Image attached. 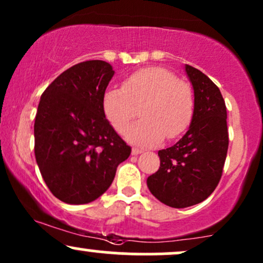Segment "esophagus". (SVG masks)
<instances>
[{"mask_svg":"<svg viewBox=\"0 0 263 263\" xmlns=\"http://www.w3.org/2000/svg\"><path fill=\"white\" fill-rule=\"evenodd\" d=\"M142 152H143V151L140 149V148H136V147H135V148H132V155H134V156L140 155V153H142Z\"/></svg>","mask_w":263,"mask_h":263,"instance_id":"esophagus-1","label":"esophagus"}]
</instances>
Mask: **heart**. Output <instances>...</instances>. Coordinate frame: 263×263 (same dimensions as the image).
<instances>
[{"instance_id": "b5f03b06", "label": "heart", "mask_w": 263, "mask_h": 263, "mask_svg": "<svg viewBox=\"0 0 263 263\" xmlns=\"http://www.w3.org/2000/svg\"><path fill=\"white\" fill-rule=\"evenodd\" d=\"M195 101L192 86L161 66L138 69L122 81L121 89L108 87L102 95V111L119 134H125L137 112L142 119L126 134L131 143L156 146L173 140L192 122Z\"/></svg>"}]
</instances>
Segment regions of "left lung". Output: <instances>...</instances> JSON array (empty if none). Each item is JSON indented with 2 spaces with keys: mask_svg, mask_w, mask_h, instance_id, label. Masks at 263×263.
<instances>
[{
  "mask_svg": "<svg viewBox=\"0 0 263 263\" xmlns=\"http://www.w3.org/2000/svg\"><path fill=\"white\" fill-rule=\"evenodd\" d=\"M185 71L194 89L195 108L186 134L158 152L161 167L147 186L163 204L188 208L205 200L222 176L229 147L226 106L219 87L190 65Z\"/></svg>",
  "mask_w": 263,
  "mask_h": 263,
  "instance_id": "8db88e82",
  "label": "left lung"
}]
</instances>
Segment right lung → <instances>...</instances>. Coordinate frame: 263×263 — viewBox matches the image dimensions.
<instances>
[{
    "instance_id": "add662e5",
    "label": "right lung",
    "mask_w": 263,
    "mask_h": 263,
    "mask_svg": "<svg viewBox=\"0 0 263 263\" xmlns=\"http://www.w3.org/2000/svg\"><path fill=\"white\" fill-rule=\"evenodd\" d=\"M104 60L66 69L42 93L34 121V155L45 184L66 204H87L104 194L131 147L102 111L114 77Z\"/></svg>"
}]
</instances>
